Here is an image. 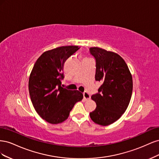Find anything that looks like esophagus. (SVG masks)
<instances>
[{
    "label": "esophagus",
    "instance_id": "34e87169",
    "mask_svg": "<svg viewBox=\"0 0 159 159\" xmlns=\"http://www.w3.org/2000/svg\"><path fill=\"white\" fill-rule=\"evenodd\" d=\"M83 95H84V98L85 100H88V99H89L91 96L89 95V93L88 92V91H84V92L83 93Z\"/></svg>",
    "mask_w": 159,
    "mask_h": 159
}]
</instances>
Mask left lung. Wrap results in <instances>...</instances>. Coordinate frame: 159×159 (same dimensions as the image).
<instances>
[{"label":"left lung","mask_w":159,"mask_h":159,"mask_svg":"<svg viewBox=\"0 0 159 159\" xmlns=\"http://www.w3.org/2000/svg\"><path fill=\"white\" fill-rule=\"evenodd\" d=\"M89 52L95 60V80L102 83L98 93L91 96L97 107L89 115L94 123L106 126L126 111L132 95V75L125 61L116 53L98 47L90 48Z\"/></svg>","instance_id":"1"}]
</instances>
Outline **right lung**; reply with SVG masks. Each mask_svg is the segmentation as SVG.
<instances>
[{"mask_svg": "<svg viewBox=\"0 0 159 159\" xmlns=\"http://www.w3.org/2000/svg\"><path fill=\"white\" fill-rule=\"evenodd\" d=\"M80 49L67 46L46 51L38 57L28 81V89L36 111L45 121L57 124L68 119L71 110L84 96L79 91L62 88L64 65Z\"/></svg>", "mask_w": 159, "mask_h": 159, "instance_id": "right-lung-1", "label": "right lung"}]
</instances>
